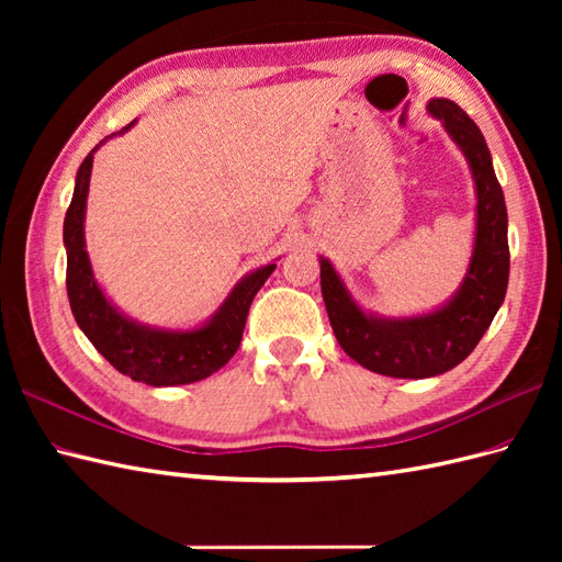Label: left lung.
Masks as SVG:
<instances>
[{"mask_svg": "<svg viewBox=\"0 0 562 562\" xmlns=\"http://www.w3.org/2000/svg\"><path fill=\"white\" fill-rule=\"evenodd\" d=\"M427 111L445 123L465 154L479 195L473 258L457 296L427 316L396 321L367 316L350 300L330 262L321 258V294L340 348L372 372L396 379L437 376L463 362L493 324L509 280L507 207L485 137L449 99H432Z\"/></svg>", "mask_w": 562, "mask_h": 562, "instance_id": "obj_1", "label": "left lung"}]
</instances>
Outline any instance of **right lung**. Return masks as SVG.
Returning a JSON list of instances; mask_svg holds the SVG:
<instances>
[{
	"label": "right lung",
	"mask_w": 562,
	"mask_h": 562,
	"mask_svg": "<svg viewBox=\"0 0 562 562\" xmlns=\"http://www.w3.org/2000/svg\"><path fill=\"white\" fill-rule=\"evenodd\" d=\"M127 127H123V133ZM93 151L79 166L75 195L65 214L67 296L75 321L93 348L133 381L149 386H181L214 374L238 350L250 302L262 282L270 278L274 262L246 274L226 296L220 312L202 328L186 333L154 330L125 318L103 296L93 280L89 254L83 250V210H87Z\"/></svg>",
	"instance_id": "1"
}]
</instances>
